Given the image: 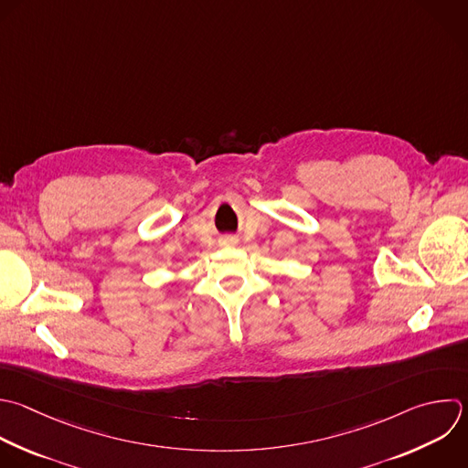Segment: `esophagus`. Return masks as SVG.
Returning a JSON list of instances; mask_svg holds the SVG:
<instances>
[{
    "mask_svg": "<svg viewBox=\"0 0 468 468\" xmlns=\"http://www.w3.org/2000/svg\"><path fill=\"white\" fill-rule=\"evenodd\" d=\"M225 243H234V239H230V238H227V239H225Z\"/></svg>",
    "mask_w": 468,
    "mask_h": 468,
    "instance_id": "34e87169",
    "label": "esophagus"
}]
</instances>
